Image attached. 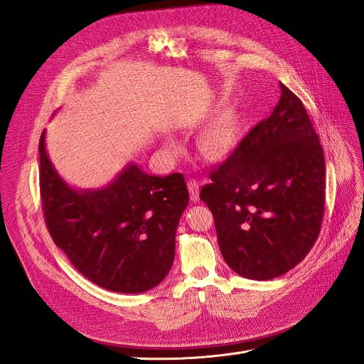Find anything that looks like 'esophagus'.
<instances>
[{"label": "esophagus", "instance_id": "1", "mask_svg": "<svg viewBox=\"0 0 364 364\" xmlns=\"http://www.w3.org/2000/svg\"><path fill=\"white\" fill-rule=\"evenodd\" d=\"M186 185H188L191 200L196 202L197 199H199V182H197L196 179H190L188 182H186Z\"/></svg>", "mask_w": 364, "mask_h": 364}]
</instances>
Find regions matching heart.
<instances>
[{"label":"heart","instance_id":"obj_1","mask_svg":"<svg viewBox=\"0 0 364 364\" xmlns=\"http://www.w3.org/2000/svg\"><path fill=\"white\" fill-rule=\"evenodd\" d=\"M202 147H203V151H205L206 156H209V158L218 156L220 153L223 151V149L226 147V130H225V127L218 126V127H214L213 130H209L206 136L203 138Z\"/></svg>","mask_w":364,"mask_h":364}]
</instances>
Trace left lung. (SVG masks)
Wrapping results in <instances>:
<instances>
[{
  "instance_id": "8db88e82",
  "label": "left lung",
  "mask_w": 364,
  "mask_h": 364,
  "mask_svg": "<svg viewBox=\"0 0 364 364\" xmlns=\"http://www.w3.org/2000/svg\"><path fill=\"white\" fill-rule=\"evenodd\" d=\"M279 86L270 117L211 170L200 191L226 264L255 281L297 266L314 246L325 211L323 149L302 102Z\"/></svg>"
}]
</instances>
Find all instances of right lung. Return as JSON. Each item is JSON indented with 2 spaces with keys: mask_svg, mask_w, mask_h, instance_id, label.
<instances>
[{
  "mask_svg": "<svg viewBox=\"0 0 364 364\" xmlns=\"http://www.w3.org/2000/svg\"><path fill=\"white\" fill-rule=\"evenodd\" d=\"M39 158L43 218L73 266L111 291L156 287L171 269L176 229L190 202L183 174L159 178L132 162L107 186L77 190L53 167L46 132Z\"/></svg>",
  "mask_w": 364,
  "mask_h": 364,
  "instance_id": "right-lung-1",
  "label": "right lung"
}]
</instances>
